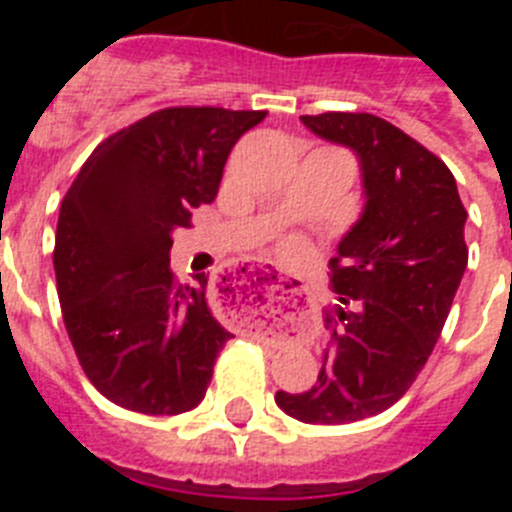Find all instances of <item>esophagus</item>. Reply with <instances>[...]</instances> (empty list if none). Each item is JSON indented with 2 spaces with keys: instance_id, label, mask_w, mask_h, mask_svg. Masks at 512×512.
I'll return each mask as SVG.
<instances>
[{
  "instance_id": "esophagus-1",
  "label": "esophagus",
  "mask_w": 512,
  "mask_h": 512,
  "mask_svg": "<svg viewBox=\"0 0 512 512\" xmlns=\"http://www.w3.org/2000/svg\"><path fill=\"white\" fill-rule=\"evenodd\" d=\"M248 271H256L259 277H271V287L279 289L282 295H284V292H297V287H300V282H295V279H289V277H282L279 271H271L269 266H264V264L248 266ZM253 279H256V277H253Z\"/></svg>"
}]
</instances>
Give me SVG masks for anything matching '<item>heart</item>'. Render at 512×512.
<instances>
[{
  "label": "heart",
  "mask_w": 512,
  "mask_h": 512,
  "mask_svg": "<svg viewBox=\"0 0 512 512\" xmlns=\"http://www.w3.org/2000/svg\"><path fill=\"white\" fill-rule=\"evenodd\" d=\"M282 251L287 256H302L305 253V241H302L300 235H287L282 241Z\"/></svg>",
  "instance_id": "heart-1"
}]
</instances>
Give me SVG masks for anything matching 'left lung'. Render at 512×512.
<instances>
[{"instance_id": "1", "label": "left lung", "mask_w": 512, "mask_h": 512, "mask_svg": "<svg viewBox=\"0 0 512 512\" xmlns=\"http://www.w3.org/2000/svg\"><path fill=\"white\" fill-rule=\"evenodd\" d=\"M302 122L359 156L366 205L328 264L346 307L325 312L318 382L277 392V405L302 423H356L392 408L431 356L467 269V210L449 166L392 122L369 112Z\"/></svg>"}]
</instances>
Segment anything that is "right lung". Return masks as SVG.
Here are the masks:
<instances>
[{
	"label": "right lung",
	"instance_id": "right-lung-1",
	"mask_svg": "<svg viewBox=\"0 0 512 512\" xmlns=\"http://www.w3.org/2000/svg\"><path fill=\"white\" fill-rule=\"evenodd\" d=\"M264 110L166 107L104 138L61 202L58 300L89 382L143 415L197 408L233 338L207 307V277L182 284L171 230L217 197L225 161Z\"/></svg>",
	"mask_w": 512,
	"mask_h": 512
}]
</instances>
